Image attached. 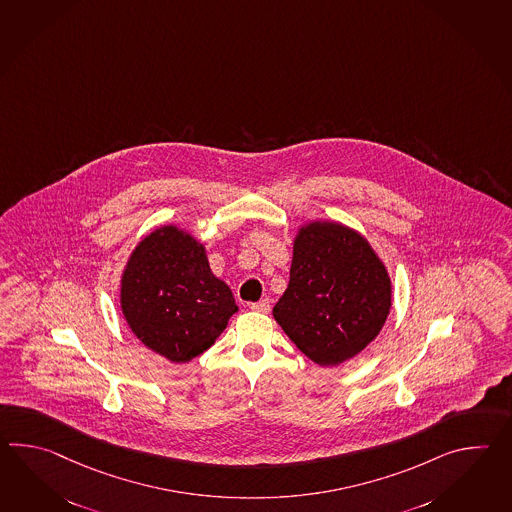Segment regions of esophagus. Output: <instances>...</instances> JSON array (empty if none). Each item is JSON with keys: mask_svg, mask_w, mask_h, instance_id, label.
<instances>
[{"mask_svg": "<svg viewBox=\"0 0 512 512\" xmlns=\"http://www.w3.org/2000/svg\"><path fill=\"white\" fill-rule=\"evenodd\" d=\"M270 299H261V301H257V303H251V310L253 312H259V314H268L270 312Z\"/></svg>", "mask_w": 512, "mask_h": 512, "instance_id": "obj_1", "label": "esophagus"}]
</instances>
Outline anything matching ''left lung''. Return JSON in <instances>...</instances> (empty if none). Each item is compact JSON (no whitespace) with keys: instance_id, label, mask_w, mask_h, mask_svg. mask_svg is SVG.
Segmentation results:
<instances>
[{"instance_id":"1","label":"left lung","mask_w":512,"mask_h":512,"mask_svg":"<svg viewBox=\"0 0 512 512\" xmlns=\"http://www.w3.org/2000/svg\"><path fill=\"white\" fill-rule=\"evenodd\" d=\"M389 308V273L365 237L340 222L299 228L273 318L301 353L321 367L351 360L378 336Z\"/></svg>"}]
</instances>
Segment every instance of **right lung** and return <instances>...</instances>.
<instances>
[{"label":"right lung","instance_id":"right-lung-1","mask_svg":"<svg viewBox=\"0 0 512 512\" xmlns=\"http://www.w3.org/2000/svg\"><path fill=\"white\" fill-rule=\"evenodd\" d=\"M121 310L150 351L187 364L215 343L239 307L211 272L204 244L171 224L132 251L121 277Z\"/></svg>","mask_w":512,"mask_h":512}]
</instances>
